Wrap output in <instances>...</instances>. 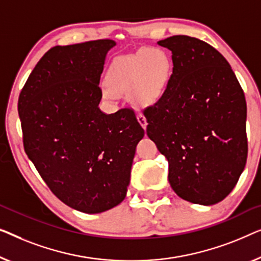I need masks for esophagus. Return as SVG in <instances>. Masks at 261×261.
<instances>
[{"instance_id": "esophagus-1", "label": "esophagus", "mask_w": 261, "mask_h": 261, "mask_svg": "<svg viewBox=\"0 0 261 261\" xmlns=\"http://www.w3.org/2000/svg\"><path fill=\"white\" fill-rule=\"evenodd\" d=\"M137 120H138V123L141 124V126L143 127V129H146V125H148V123H146V118L142 115V113L137 115Z\"/></svg>"}]
</instances>
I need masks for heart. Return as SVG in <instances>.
<instances>
[{"label": "heart", "mask_w": 261, "mask_h": 261, "mask_svg": "<svg viewBox=\"0 0 261 261\" xmlns=\"http://www.w3.org/2000/svg\"><path fill=\"white\" fill-rule=\"evenodd\" d=\"M171 60L162 49L144 48L117 58L106 74V99L126 94L136 108L153 105L162 98L171 75Z\"/></svg>", "instance_id": "obj_1"}]
</instances>
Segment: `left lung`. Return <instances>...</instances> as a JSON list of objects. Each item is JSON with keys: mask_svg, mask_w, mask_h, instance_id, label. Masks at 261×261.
<instances>
[{"mask_svg": "<svg viewBox=\"0 0 261 261\" xmlns=\"http://www.w3.org/2000/svg\"><path fill=\"white\" fill-rule=\"evenodd\" d=\"M172 74L162 98L144 111L146 134L169 163L181 199L211 205L232 192L247 160V106L228 61L196 38L161 40Z\"/></svg>", "mask_w": 261, "mask_h": 261, "instance_id": "1", "label": "left lung"}]
</instances>
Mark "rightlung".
<instances>
[{
    "mask_svg": "<svg viewBox=\"0 0 261 261\" xmlns=\"http://www.w3.org/2000/svg\"><path fill=\"white\" fill-rule=\"evenodd\" d=\"M110 39L56 46L28 76L19 97L24 151L54 195L97 214L118 205L130 185L136 146L144 137L130 109H99Z\"/></svg>",
    "mask_w": 261,
    "mask_h": 261,
    "instance_id": "right-lung-1",
    "label": "right lung"
}]
</instances>
